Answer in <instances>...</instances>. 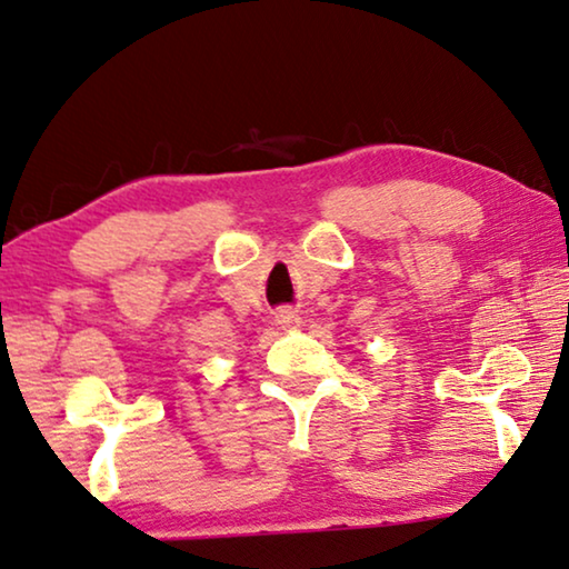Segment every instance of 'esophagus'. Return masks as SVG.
Instances as JSON below:
<instances>
[{"label":"esophagus","mask_w":569,"mask_h":569,"mask_svg":"<svg viewBox=\"0 0 569 569\" xmlns=\"http://www.w3.org/2000/svg\"><path fill=\"white\" fill-rule=\"evenodd\" d=\"M276 321L281 327H286V329H296V327L301 325V317L291 307H283V309L276 311Z\"/></svg>","instance_id":"obj_1"}]
</instances>
